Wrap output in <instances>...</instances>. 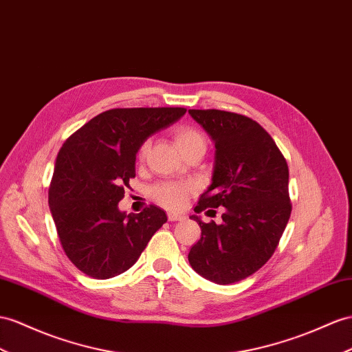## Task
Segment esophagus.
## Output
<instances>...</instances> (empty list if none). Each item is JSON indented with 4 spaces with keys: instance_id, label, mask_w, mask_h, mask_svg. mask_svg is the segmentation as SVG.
I'll return each instance as SVG.
<instances>
[{
    "instance_id": "esophagus-1",
    "label": "esophagus",
    "mask_w": 352,
    "mask_h": 352,
    "mask_svg": "<svg viewBox=\"0 0 352 352\" xmlns=\"http://www.w3.org/2000/svg\"><path fill=\"white\" fill-rule=\"evenodd\" d=\"M184 219V215L182 214H175V212H169L168 214V220L169 221H182Z\"/></svg>"
}]
</instances>
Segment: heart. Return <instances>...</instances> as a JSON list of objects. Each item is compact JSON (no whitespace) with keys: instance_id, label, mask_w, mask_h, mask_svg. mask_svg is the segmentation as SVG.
Returning <instances> with one entry per match:
<instances>
[{"instance_id":"obj_1","label":"heart","mask_w":352,"mask_h":352,"mask_svg":"<svg viewBox=\"0 0 352 352\" xmlns=\"http://www.w3.org/2000/svg\"><path fill=\"white\" fill-rule=\"evenodd\" d=\"M173 140L175 147L182 155L188 151L206 147V140L204 133L190 124H179L173 129ZM148 150V142L146 141L138 150V160L146 157ZM193 184L188 182H162L150 188L151 199L168 210H182L187 202V197L193 192Z\"/></svg>"}]
</instances>
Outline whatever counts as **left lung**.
Segmentation results:
<instances>
[{
	"label": "left lung",
	"mask_w": 352,
	"mask_h": 352,
	"mask_svg": "<svg viewBox=\"0 0 352 352\" xmlns=\"http://www.w3.org/2000/svg\"><path fill=\"white\" fill-rule=\"evenodd\" d=\"M215 142L212 183L199 214L223 206L221 223H204L188 262L217 284L238 283L272 257L292 214L288 165L274 138L256 120L221 110H188Z\"/></svg>",
	"instance_id": "8db88e82"
}]
</instances>
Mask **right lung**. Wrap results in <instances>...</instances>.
Returning <instances> with one entry per match:
<instances>
[{"instance_id": "right-lung-1", "label": "right lung", "mask_w": 352, "mask_h": 352, "mask_svg": "<svg viewBox=\"0 0 352 352\" xmlns=\"http://www.w3.org/2000/svg\"><path fill=\"white\" fill-rule=\"evenodd\" d=\"M182 107L113 108L62 144L49 186V206L67 257L83 274L107 279L128 270L166 214L148 205L119 211L135 177V159L151 133L184 116Z\"/></svg>"}]
</instances>
